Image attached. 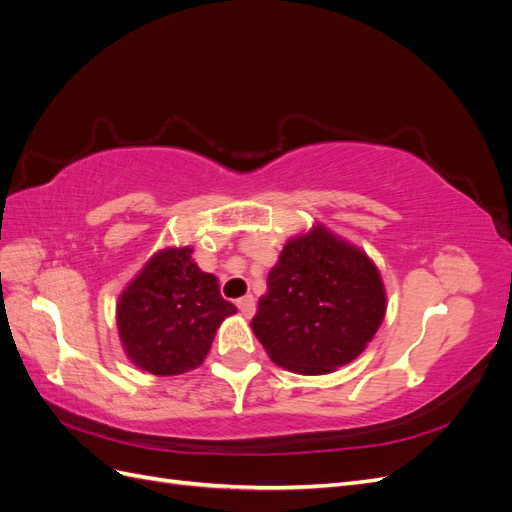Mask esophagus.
<instances>
[{"label":"esophagus","mask_w":512,"mask_h":512,"mask_svg":"<svg viewBox=\"0 0 512 512\" xmlns=\"http://www.w3.org/2000/svg\"><path fill=\"white\" fill-rule=\"evenodd\" d=\"M237 305H239L241 314H243L245 318H252V316L256 314V299L252 297V294H245L243 299L237 301Z\"/></svg>","instance_id":"34e87169"}]
</instances>
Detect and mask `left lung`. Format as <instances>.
I'll use <instances>...</instances> for the list:
<instances>
[{
  "label": "left lung",
  "mask_w": 512,
  "mask_h": 512,
  "mask_svg": "<svg viewBox=\"0 0 512 512\" xmlns=\"http://www.w3.org/2000/svg\"><path fill=\"white\" fill-rule=\"evenodd\" d=\"M386 314L378 267L361 247L314 224L290 237L269 271L252 331L269 359L322 376L352 363Z\"/></svg>",
  "instance_id": "obj_1"
}]
</instances>
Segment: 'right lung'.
<instances>
[{"mask_svg": "<svg viewBox=\"0 0 512 512\" xmlns=\"http://www.w3.org/2000/svg\"><path fill=\"white\" fill-rule=\"evenodd\" d=\"M192 247L153 254L117 301L123 352L153 376H179L203 365L220 324L237 314L218 277L200 271Z\"/></svg>", "mask_w": 512, "mask_h": 512, "instance_id": "obj_1", "label": "right lung"}]
</instances>
